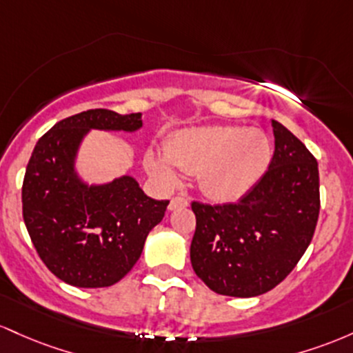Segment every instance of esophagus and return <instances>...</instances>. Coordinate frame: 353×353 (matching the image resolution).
Wrapping results in <instances>:
<instances>
[{"label": "esophagus", "instance_id": "obj_1", "mask_svg": "<svg viewBox=\"0 0 353 353\" xmlns=\"http://www.w3.org/2000/svg\"><path fill=\"white\" fill-rule=\"evenodd\" d=\"M188 203H190L188 196H183V195L173 196V198H172V201H170V205H168V210L185 208V207H188Z\"/></svg>", "mask_w": 353, "mask_h": 353}]
</instances>
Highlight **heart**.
Here are the masks:
<instances>
[{
  "instance_id": "b5f03b06",
  "label": "heart",
  "mask_w": 353,
  "mask_h": 353,
  "mask_svg": "<svg viewBox=\"0 0 353 353\" xmlns=\"http://www.w3.org/2000/svg\"><path fill=\"white\" fill-rule=\"evenodd\" d=\"M272 160V145L262 130L198 126L178 132L166 153L150 150L145 166L166 187L178 183L180 168L198 173L201 192L215 201H235L262 180Z\"/></svg>"
}]
</instances>
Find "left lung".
Masks as SVG:
<instances>
[{
    "instance_id": "obj_1",
    "label": "left lung",
    "mask_w": 353,
    "mask_h": 353,
    "mask_svg": "<svg viewBox=\"0 0 353 353\" xmlns=\"http://www.w3.org/2000/svg\"><path fill=\"white\" fill-rule=\"evenodd\" d=\"M275 152L262 180L239 203L193 201L190 260L220 295H262L302 259L320 212L319 165L302 141L272 120Z\"/></svg>"
}]
</instances>
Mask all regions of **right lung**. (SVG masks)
Instances as JSON below:
<instances>
[{"instance_id":"obj_1","label":"right lung","mask_w":353,"mask_h":353,"mask_svg":"<svg viewBox=\"0 0 353 353\" xmlns=\"http://www.w3.org/2000/svg\"><path fill=\"white\" fill-rule=\"evenodd\" d=\"M141 113L88 110L58 121L38 140L23 180V219L39 259L65 283L110 287L138 262L168 200L146 196L133 176L88 185L78 175V150L90 130L133 133Z\"/></svg>"}]
</instances>
